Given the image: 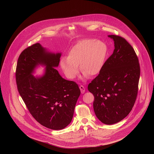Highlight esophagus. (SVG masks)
<instances>
[{
    "label": "esophagus",
    "instance_id": "esophagus-1",
    "mask_svg": "<svg viewBox=\"0 0 154 154\" xmlns=\"http://www.w3.org/2000/svg\"><path fill=\"white\" fill-rule=\"evenodd\" d=\"M79 88L81 89V93L84 94L85 92V87L83 85H81V86H79Z\"/></svg>",
    "mask_w": 154,
    "mask_h": 154
}]
</instances>
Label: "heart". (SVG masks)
Listing matches in <instances>:
<instances>
[{
    "mask_svg": "<svg viewBox=\"0 0 154 154\" xmlns=\"http://www.w3.org/2000/svg\"><path fill=\"white\" fill-rule=\"evenodd\" d=\"M107 54V47L100 40H83L75 45L68 52L67 57L60 59V65L66 76L74 79L78 75L80 65L84 78L100 73Z\"/></svg>",
    "mask_w": 154,
    "mask_h": 154,
    "instance_id": "heart-1",
    "label": "heart"
}]
</instances>
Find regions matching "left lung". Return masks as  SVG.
Listing matches in <instances>:
<instances>
[{
  "label": "left lung",
  "instance_id": "8db88e82",
  "mask_svg": "<svg viewBox=\"0 0 154 154\" xmlns=\"http://www.w3.org/2000/svg\"><path fill=\"white\" fill-rule=\"evenodd\" d=\"M109 37L114 40V51L88 89L95 98L93 107L97 117L106 125H112L125 118L134 104L140 65L133 48L124 38Z\"/></svg>",
  "mask_w": 154,
  "mask_h": 154
}]
</instances>
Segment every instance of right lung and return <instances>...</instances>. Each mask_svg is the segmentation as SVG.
Returning a JSON list of instances; mask_svg holds the SVG:
<instances>
[{
    "label": "right lung",
    "mask_w": 154,
    "mask_h": 154,
    "mask_svg": "<svg viewBox=\"0 0 154 154\" xmlns=\"http://www.w3.org/2000/svg\"><path fill=\"white\" fill-rule=\"evenodd\" d=\"M60 56L40 43L33 44L20 55L15 73L17 88L28 110L39 123L53 130L70 124L81 94L78 85L63 79L55 68ZM39 64L46 66L45 73L35 77L32 73Z\"/></svg>",
    "instance_id": "1"
}]
</instances>
